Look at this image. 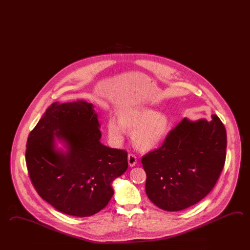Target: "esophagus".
<instances>
[{
    "mask_svg": "<svg viewBox=\"0 0 250 250\" xmlns=\"http://www.w3.org/2000/svg\"><path fill=\"white\" fill-rule=\"evenodd\" d=\"M128 164L130 167H134L136 163H137V158L136 157L132 154V153H129L128 154Z\"/></svg>",
    "mask_w": 250,
    "mask_h": 250,
    "instance_id": "esophagus-1",
    "label": "esophagus"
}]
</instances>
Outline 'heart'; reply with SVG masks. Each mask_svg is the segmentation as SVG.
<instances>
[{"label":"heart","instance_id":"heart-1","mask_svg":"<svg viewBox=\"0 0 250 250\" xmlns=\"http://www.w3.org/2000/svg\"><path fill=\"white\" fill-rule=\"evenodd\" d=\"M168 117L147 107L128 109L119 115V121L111 117L107 122L108 138L115 144L122 143L125 129L132 132V142L140 150L157 147L168 132Z\"/></svg>","mask_w":250,"mask_h":250}]
</instances>
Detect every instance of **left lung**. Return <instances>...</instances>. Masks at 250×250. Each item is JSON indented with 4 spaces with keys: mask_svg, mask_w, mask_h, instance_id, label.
I'll use <instances>...</instances> for the list:
<instances>
[{
    "mask_svg": "<svg viewBox=\"0 0 250 250\" xmlns=\"http://www.w3.org/2000/svg\"><path fill=\"white\" fill-rule=\"evenodd\" d=\"M190 121L184 117L159 148L142 158L149 200L166 211L197 204L213 189L226 158L227 137L216 115Z\"/></svg>",
    "mask_w": 250,
    "mask_h": 250,
    "instance_id": "1",
    "label": "left lung"
}]
</instances>
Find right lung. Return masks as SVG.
Masks as SVG:
<instances>
[{
    "label": "right lung",
    "instance_id": "1",
    "mask_svg": "<svg viewBox=\"0 0 250 250\" xmlns=\"http://www.w3.org/2000/svg\"><path fill=\"white\" fill-rule=\"evenodd\" d=\"M92 103H59L47 108L31 131L26 149L31 182L42 199L64 214L91 216L112 198L111 183L128 167L127 152L100 142L102 133ZM67 151L55 148V138Z\"/></svg>",
    "mask_w": 250,
    "mask_h": 250
}]
</instances>
